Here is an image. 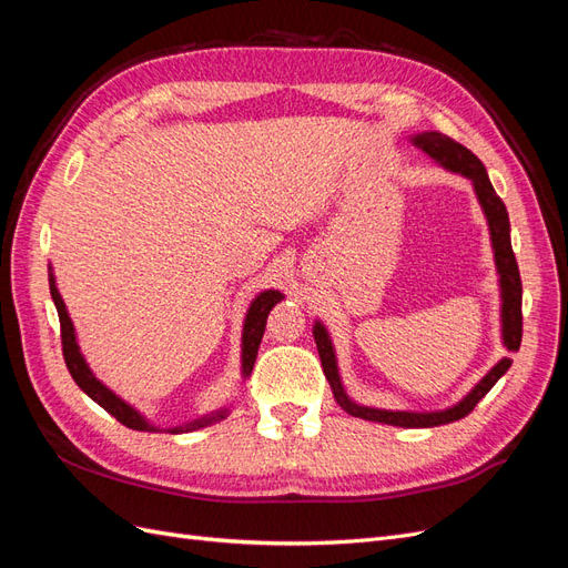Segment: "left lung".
I'll return each instance as SVG.
<instances>
[{
  "label": "left lung",
  "mask_w": 568,
  "mask_h": 568,
  "mask_svg": "<svg viewBox=\"0 0 568 568\" xmlns=\"http://www.w3.org/2000/svg\"><path fill=\"white\" fill-rule=\"evenodd\" d=\"M415 146H419L424 153H428L436 163L443 168L453 170V173H462L464 178H469L474 182V192L478 196L480 209H484L488 217V227H490V242L495 251V265L497 274H500V288H503V341L507 351H519L521 346V332H524V317H521V277H519V265L517 257H514L511 251V239H509V215L503 199L495 194V189L488 180V173L484 163H480L474 153L462 146L459 142L450 140L448 134L440 132H422L412 136ZM315 343L320 351L322 359V369L326 382H329L336 403L348 412L353 417L359 419H369V422H379V424H393V426H405V428H426V426H440V424H450L462 417H467L469 412L478 405V400L497 384V379L511 367V359L503 357L484 379H480L471 393L464 395V398L440 412H390V409H374V407H363L355 405L346 390L341 386V376L336 367V355L332 338L326 334L324 326L315 322Z\"/></svg>",
  "instance_id": "8db88e82"
}]
</instances>
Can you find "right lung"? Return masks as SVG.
<instances>
[{"instance_id":"right-lung-1","label":"right lung","mask_w":568,"mask_h":568,"mask_svg":"<svg viewBox=\"0 0 568 568\" xmlns=\"http://www.w3.org/2000/svg\"><path fill=\"white\" fill-rule=\"evenodd\" d=\"M49 291H51V298H54V305H57V313H59V322H61V346H63V359H65V367L68 372H71L73 382L90 395V398L104 407L109 415H113L120 424H125L128 428H134V432H161L159 426L149 424L140 412H136L134 407H130L125 400H120L118 395L113 390H109L104 384H101L97 376L92 374V369L88 367V363H84V357L78 348V341H75V329H73V322L71 317H68V311L63 305V298L59 294L57 288V282H54V274H49ZM284 296L280 294V291H263L261 296H257L248 313H246V322H244V336H242V369H244V376L251 374L253 365H255V355H257V346H261L263 341V334H265V322H267V315L274 305H277ZM227 417V409H220L215 412V415L211 417H201L192 424H184V426H175V428H168L170 434H182V432H196V428H203L209 426L213 422H220Z\"/></svg>"}]
</instances>
